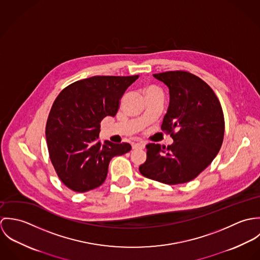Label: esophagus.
<instances>
[{
    "label": "esophagus",
    "instance_id": "34e87169",
    "mask_svg": "<svg viewBox=\"0 0 260 260\" xmlns=\"http://www.w3.org/2000/svg\"><path fill=\"white\" fill-rule=\"evenodd\" d=\"M144 147H145V145L142 142H138V143H133L132 144V148L133 149H144Z\"/></svg>",
    "mask_w": 260,
    "mask_h": 260
}]
</instances>
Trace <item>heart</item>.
<instances>
[{"label":"heart","instance_id":"obj_1","mask_svg":"<svg viewBox=\"0 0 260 260\" xmlns=\"http://www.w3.org/2000/svg\"><path fill=\"white\" fill-rule=\"evenodd\" d=\"M156 89H158V88L155 87V86H148V87H146L144 89V92H147V91H150V90H156Z\"/></svg>","mask_w":260,"mask_h":260}]
</instances>
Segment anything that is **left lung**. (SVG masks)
Returning a JSON list of instances; mask_svg holds the SVG:
<instances>
[{"mask_svg": "<svg viewBox=\"0 0 260 260\" xmlns=\"http://www.w3.org/2000/svg\"><path fill=\"white\" fill-rule=\"evenodd\" d=\"M169 88L170 102L161 130L170 134L173 144L146 145V161L139 166L149 179L176 185L196 178L221 148L224 115L211 87L186 71L153 74Z\"/></svg>", "mask_w": 260, "mask_h": 260, "instance_id": "1", "label": "left lung"}]
</instances>
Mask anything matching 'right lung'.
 Masks as SVG:
<instances>
[{
    "mask_svg": "<svg viewBox=\"0 0 260 260\" xmlns=\"http://www.w3.org/2000/svg\"><path fill=\"white\" fill-rule=\"evenodd\" d=\"M135 76H94L67 86L55 99L46 124L49 156L60 180L75 192L102 185L114 156L131 150L128 143L99 140L100 123L115 116Z\"/></svg>",
    "mask_w": 260,
    "mask_h": 260,
    "instance_id": "obj_1",
    "label": "right lung"
}]
</instances>
